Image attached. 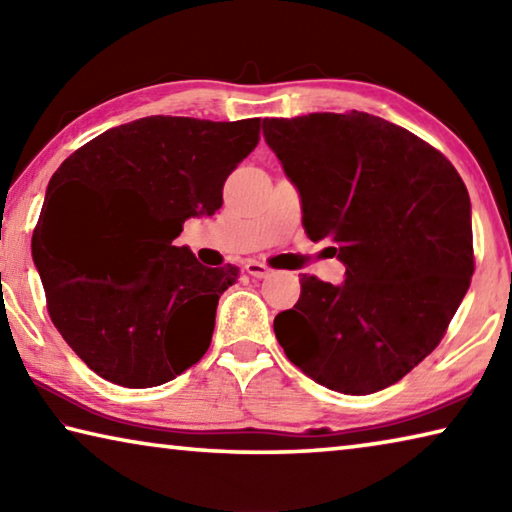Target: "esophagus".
<instances>
[{"label": "esophagus", "instance_id": "1", "mask_svg": "<svg viewBox=\"0 0 512 512\" xmlns=\"http://www.w3.org/2000/svg\"><path fill=\"white\" fill-rule=\"evenodd\" d=\"M244 268H246L248 275L259 277V280H262V277L271 275V268H268V266L262 264V262H257V259H248V262L244 264Z\"/></svg>", "mask_w": 512, "mask_h": 512}]
</instances>
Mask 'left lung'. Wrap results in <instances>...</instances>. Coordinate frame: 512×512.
Here are the masks:
<instances>
[{
	"mask_svg": "<svg viewBox=\"0 0 512 512\" xmlns=\"http://www.w3.org/2000/svg\"><path fill=\"white\" fill-rule=\"evenodd\" d=\"M264 140L296 185L311 241L345 280L302 277L273 329L318 384L368 395L433 352L474 273L472 205L443 153L368 112L264 119Z\"/></svg>",
	"mask_w": 512,
	"mask_h": 512,
	"instance_id": "left-lung-1",
	"label": "left lung"
}]
</instances>
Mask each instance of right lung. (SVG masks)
<instances>
[{
	"instance_id": "1",
	"label": "right lung",
	"mask_w": 512,
	"mask_h": 512,
	"mask_svg": "<svg viewBox=\"0 0 512 512\" xmlns=\"http://www.w3.org/2000/svg\"><path fill=\"white\" fill-rule=\"evenodd\" d=\"M257 142L259 119L144 117L94 137L51 176L33 262L51 320L99 377L160 386L210 348L239 268H207L173 239L219 210L225 178ZM72 193L84 196L79 213L66 205ZM121 243L138 248L128 274L111 266Z\"/></svg>"
}]
</instances>
